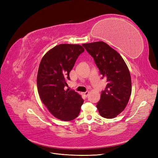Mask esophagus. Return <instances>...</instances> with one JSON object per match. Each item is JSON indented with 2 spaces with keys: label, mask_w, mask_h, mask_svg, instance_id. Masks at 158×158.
Returning a JSON list of instances; mask_svg holds the SVG:
<instances>
[{
  "label": "esophagus",
  "mask_w": 158,
  "mask_h": 158,
  "mask_svg": "<svg viewBox=\"0 0 158 158\" xmlns=\"http://www.w3.org/2000/svg\"><path fill=\"white\" fill-rule=\"evenodd\" d=\"M89 91H86V92L83 93V94L85 95V96H87L89 95Z\"/></svg>",
  "instance_id": "1"
}]
</instances>
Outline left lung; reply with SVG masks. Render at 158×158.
Segmentation results:
<instances>
[{
	"label": "left lung",
	"instance_id": "obj_1",
	"mask_svg": "<svg viewBox=\"0 0 158 158\" xmlns=\"http://www.w3.org/2000/svg\"><path fill=\"white\" fill-rule=\"evenodd\" d=\"M82 45L93 57L100 73L108 82L96 105L98 112L104 118H115L125 110L131 94L129 68L121 56L103 41Z\"/></svg>",
	"mask_w": 158,
	"mask_h": 158
}]
</instances>
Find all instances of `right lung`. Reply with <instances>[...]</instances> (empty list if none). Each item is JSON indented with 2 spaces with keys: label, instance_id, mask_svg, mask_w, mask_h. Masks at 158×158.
<instances>
[{
  "label": "right lung",
  "instance_id": "1",
  "mask_svg": "<svg viewBox=\"0 0 158 158\" xmlns=\"http://www.w3.org/2000/svg\"><path fill=\"white\" fill-rule=\"evenodd\" d=\"M79 44H61L46 53L37 73V90L43 103L53 116L64 121L79 115L84 100L74 90H65L69 72L78 56L84 52Z\"/></svg>",
  "mask_w": 158,
  "mask_h": 158
}]
</instances>
